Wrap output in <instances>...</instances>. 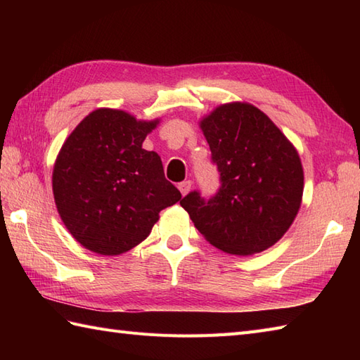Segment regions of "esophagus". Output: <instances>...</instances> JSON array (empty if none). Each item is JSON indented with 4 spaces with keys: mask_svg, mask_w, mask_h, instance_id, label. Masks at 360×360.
<instances>
[{
    "mask_svg": "<svg viewBox=\"0 0 360 360\" xmlns=\"http://www.w3.org/2000/svg\"><path fill=\"white\" fill-rule=\"evenodd\" d=\"M192 184H193L192 181H184V182H181V184L178 186L179 192H181L182 195H187V193L190 192V188H192Z\"/></svg>",
    "mask_w": 360,
    "mask_h": 360,
    "instance_id": "34e87169",
    "label": "esophagus"
}]
</instances>
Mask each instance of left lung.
<instances>
[{
  "instance_id": "1",
  "label": "left lung",
  "mask_w": 360,
  "mask_h": 360,
  "mask_svg": "<svg viewBox=\"0 0 360 360\" xmlns=\"http://www.w3.org/2000/svg\"><path fill=\"white\" fill-rule=\"evenodd\" d=\"M221 187L205 201L190 192L181 201L195 227L232 255H254L274 246L302 205L303 167L280 128L246 102L217 106L200 120Z\"/></svg>"
}]
</instances>
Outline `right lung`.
Masks as SVG:
<instances>
[{
	"instance_id": "add662e5",
	"label": "right lung",
	"mask_w": 360,
	"mask_h": 360,
	"mask_svg": "<svg viewBox=\"0 0 360 360\" xmlns=\"http://www.w3.org/2000/svg\"><path fill=\"white\" fill-rule=\"evenodd\" d=\"M159 124L122 110L98 108L58 151L53 200L68 231L98 255H120L150 235L159 212L181 200L162 160L142 143Z\"/></svg>"
}]
</instances>
